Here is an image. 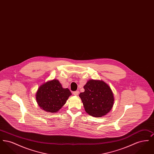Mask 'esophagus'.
<instances>
[{"instance_id": "esophagus-1", "label": "esophagus", "mask_w": 154, "mask_h": 154, "mask_svg": "<svg viewBox=\"0 0 154 154\" xmlns=\"http://www.w3.org/2000/svg\"><path fill=\"white\" fill-rule=\"evenodd\" d=\"M79 94V91H75L73 92V95L75 96H77Z\"/></svg>"}]
</instances>
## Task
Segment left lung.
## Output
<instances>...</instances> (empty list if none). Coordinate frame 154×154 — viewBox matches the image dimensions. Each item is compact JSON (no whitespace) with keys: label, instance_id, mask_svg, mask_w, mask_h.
I'll return each mask as SVG.
<instances>
[{"label":"left lung","instance_id":"obj_1","mask_svg":"<svg viewBox=\"0 0 154 154\" xmlns=\"http://www.w3.org/2000/svg\"><path fill=\"white\" fill-rule=\"evenodd\" d=\"M85 91L80 93L85 111L91 116L101 117L111 110L114 101L110 87L104 81L90 80L84 86Z\"/></svg>","mask_w":154,"mask_h":154}]
</instances>
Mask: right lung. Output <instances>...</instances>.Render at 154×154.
<instances>
[{
	"instance_id": "obj_1",
	"label": "right lung",
	"mask_w": 154,
	"mask_h": 154,
	"mask_svg": "<svg viewBox=\"0 0 154 154\" xmlns=\"http://www.w3.org/2000/svg\"><path fill=\"white\" fill-rule=\"evenodd\" d=\"M72 95L68 88H63L58 80H53L42 85L37 91L36 101L44 111L56 112Z\"/></svg>"
}]
</instances>
